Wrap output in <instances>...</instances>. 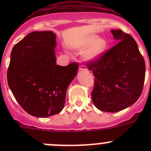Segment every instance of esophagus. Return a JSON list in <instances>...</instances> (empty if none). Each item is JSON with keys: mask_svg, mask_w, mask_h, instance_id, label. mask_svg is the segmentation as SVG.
Returning <instances> with one entry per match:
<instances>
[{"mask_svg": "<svg viewBox=\"0 0 151 151\" xmlns=\"http://www.w3.org/2000/svg\"><path fill=\"white\" fill-rule=\"evenodd\" d=\"M79 70H80V71L87 70V67H86V66H85V65H83V64H82V65H80V66H79Z\"/></svg>", "mask_w": 151, "mask_h": 151, "instance_id": "obj_1", "label": "esophagus"}]
</instances>
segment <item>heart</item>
Wrapping results in <instances>:
<instances>
[{"label": "heart", "instance_id": "b5f03b06", "mask_svg": "<svg viewBox=\"0 0 151 151\" xmlns=\"http://www.w3.org/2000/svg\"><path fill=\"white\" fill-rule=\"evenodd\" d=\"M106 47V42L104 38H97L94 35L85 37L81 43L78 45V48L79 50H85V57L88 60L94 59L102 54Z\"/></svg>", "mask_w": 151, "mask_h": 151}]
</instances>
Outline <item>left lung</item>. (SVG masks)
Returning <instances> with one entry per match:
<instances>
[{"label":"left lung","instance_id":"left-lung-1","mask_svg":"<svg viewBox=\"0 0 151 151\" xmlns=\"http://www.w3.org/2000/svg\"><path fill=\"white\" fill-rule=\"evenodd\" d=\"M111 32L118 43L86 64L95 77L91 92L94 106L101 111L115 113L132 105L141 96L145 63L130 35L119 29Z\"/></svg>","mask_w":151,"mask_h":151}]
</instances>
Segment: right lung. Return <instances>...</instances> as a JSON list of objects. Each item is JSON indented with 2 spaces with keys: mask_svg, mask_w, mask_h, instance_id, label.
<instances>
[{
  "mask_svg": "<svg viewBox=\"0 0 151 151\" xmlns=\"http://www.w3.org/2000/svg\"><path fill=\"white\" fill-rule=\"evenodd\" d=\"M55 46L53 32H32L14 45L10 55L9 87L22 109L36 117L61 112L68 86L78 72V63L56 65Z\"/></svg>",
  "mask_w": 151,
  "mask_h": 151,
  "instance_id": "add662e5",
  "label": "right lung"
}]
</instances>
